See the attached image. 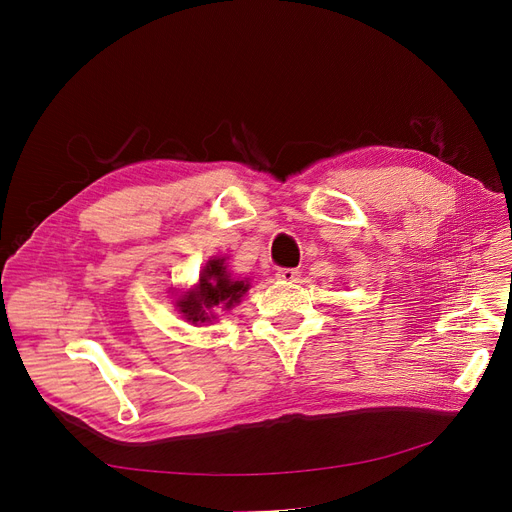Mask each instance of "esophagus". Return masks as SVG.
Segmentation results:
<instances>
[{
  "label": "esophagus",
  "mask_w": 512,
  "mask_h": 512,
  "mask_svg": "<svg viewBox=\"0 0 512 512\" xmlns=\"http://www.w3.org/2000/svg\"><path fill=\"white\" fill-rule=\"evenodd\" d=\"M276 278L290 284V282H297L301 278V272L299 270H292V267H282V270L276 272Z\"/></svg>",
  "instance_id": "esophagus-1"
}]
</instances>
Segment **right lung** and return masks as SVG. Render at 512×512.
Segmentation results:
<instances>
[{"mask_svg": "<svg viewBox=\"0 0 512 512\" xmlns=\"http://www.w3.org/2000/svg\"><path fill=\"white\" fill-rule=\"evenodd\" d=\"M249 290L245 280H232L222 257L209 259L199 276V284L176 301L178 311L186 321L207 324L213 319V309H232Z\"/></svg>", "mask_w": 512, "mask_h": 512, "instance_id": "add662e5", "label": "right lung"}]
</instances>
